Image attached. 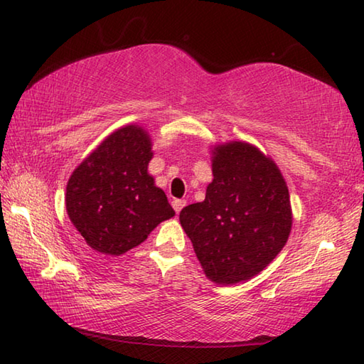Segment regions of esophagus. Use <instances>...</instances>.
<instances>
[{
	"label": "esophagus",
	"mask_w": 364,
	"mask_h": 364,
	"mask_svg": "<svg viewBox=\"0 0 364 364\" xmlns=\"http://www.w3.org/2000/svg\"><path fill=\"white\" fill-rule=\"evenodd\" d=\"M171 205H173L176 213H180L183 210V207L186 205V200H184V199H175L173 202H171Z\"/></svg>",
	"instance_id": "esophagus-1"
}]
</instances>
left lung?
I'll list each match as a JSON object with an SVG mask.
<instances>
[{
	"mask_svg": "<svg viewBox=\"0 0 364 364\" xmlns=\"http://www.w3.org/2000/svg\"><path fill=\"white\" fill-rule=\"evenodd\" d=\"M205 199L184 207L180 223L215 284L254 278L287 242L292 208L279 168L255 146H217Z\"/></svg>",
	"mask_w": 364,
	"mask_h": 364,
	"instance_id": "8db88e82",
	"label": "left lung"
}]
</instances>
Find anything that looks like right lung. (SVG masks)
Here are the masks:
<instances>
[{
  "mask_svg": "<svg viewBox=\"0 0 364 364\" xmlns=\"http://www.w3.org/2000/svg\"><path fill=\"white\" fill-rule=\"evenodd\" d=\"M151 149L144 128L127 125L109 134L73 170L67 183V215L91 249L125 254L175 215L147 173Z\"/></svg>",
  "mask_w": 364,
  "mask_h": 364,
  "instance_id": "1",
  "label": "right lung"
}]
</instances>
